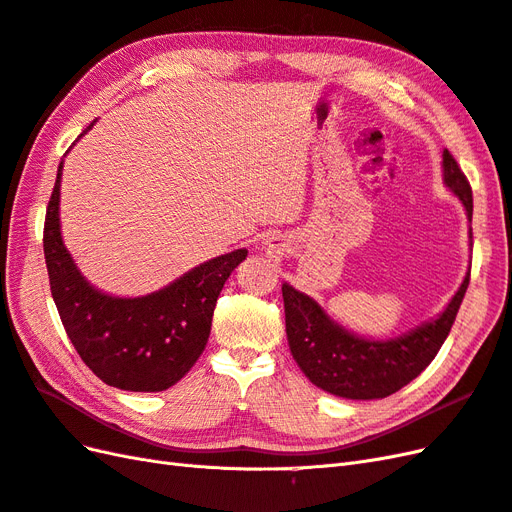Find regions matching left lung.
<instances>
[{
    "label": "left lung",
    "instance_id": "obj_1",
    "mask_svg": "<svg viewBox=\"0 0 512 512\" xmlns=\"http://www.w3.org/2000/svg\"><path fill=\"white\" fill-rule=\"evenodd\" d=\"M442 179L466 209L472 243V188L448 149L442 153ZM468 284L470 269L453 299L436 318L399 337L371 339L348 331L309 294L284 282L282 297L290 352L303 374L322 391L344 399L389 397L404 389L436 359L451 333Z\"/></svg>",
    "mask_w": 512,
    "mask_h": 512
}]
</instances>
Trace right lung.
Listing matches in <instances>:
<instances>
[{
	"label": "right lung",
	"mask_w": 512,
	"mask_h": 512,
	"mask_svg": "<svg viewBox=\"0 0 512 512\" xmlns=\"http://www.w3.org/2000/svg\"><path fill=\"white\" fill-rule=\"evenodd\" d=\"M61 170L64 162L57 168L46 209L44 258L53 301L70 342L108 386L134 393L166 391L203 354L215 303L247 250L211 258L145 297L106 294L85 280L61 239Z\"/></svg>",
	"instance_id": "add662e5"
}]
</instances>
